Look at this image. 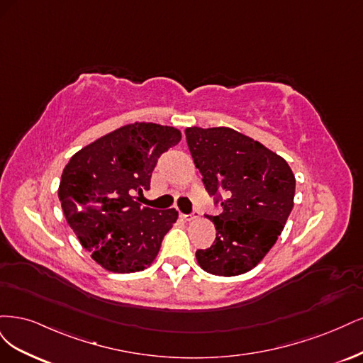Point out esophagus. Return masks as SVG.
Listing matches in <instances>:
<instances>
[{"label":"esophagus","instance_id":"34e87169","mask_svg":"<svg viewBox=\"0 0 363 363\" xmlns=\"http://www.w3.org/2000/svg\"><path fill=\"white\" fill-rule=\"evenodd\" d=\"M181 217H182L185 221H193V220H196V218L199 217V214H197V213H193V214H181Z\"/></svg>","mask_w":363,"mask_h":363}]
</instances>
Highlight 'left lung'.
I'll return each instance as SVG.
<instances>
[{
    "instance_id": "8db88e82",
    "label": "left lung",
    "mask_w": 363,
    "mask_h": 363,
    "mask_svg": "<svg viewBox=\"0 0 363 363\" xmlns=\"http://www.w3.org/2000/svg\"><path fill=\"white\" fill-rule=\"evenodd\" d=\"M185 135L206 191L223 208L208 216L216 240L197 250L196 259L216 276L247 273L285 228L294 206V173L282 157L232 128L191 126Z\"/></svg>"
}]
</instances>
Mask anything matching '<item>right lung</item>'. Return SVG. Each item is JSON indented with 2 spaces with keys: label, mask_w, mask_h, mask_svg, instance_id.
<instances>
[{
  "label": "right lung",
  "mask_w": 363,
  "mask_h": 363,
  "mask_svg": "<svg viewBox=\"0 0 363 363\" xmlns=\"http://www.w3.org/2000/svg\"><path fill=\"white\" fill-rule=\"evenodd\" d=\"M181 142L173 126L135 122L87 145L67 162L58 199L81 245L102 268L134 273L149 267L178 211L138 203L157 161Z\"/></svg>",
  "instance_id": "add662e5"
}]
</instances>
